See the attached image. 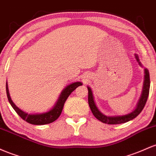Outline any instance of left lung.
I'll list each match as a JSON object with an SVG mask.
<instances>
[{
	"label": "left lung",
	"instance_id": "1",
	"mask_svg": "<svg viewBox=\"0 0 156 156\" xmlns=\"http://www.w3.org/2000/svg\"><path fill=\"white\" fill-rule=\"evenodd\" d=\"M136 59L138 61L140 66H141V62H139V57L137 55H136ZM144 87H143L142 94H141V98H140L139 103H138L137 107L136 110L133 111L132 113L129 114L125 115V116H107L103 115L100 111L98 110V108L96 106L95 102L94 100V97L91 90L89 87H87L88 89V104L90 106V110H91L94 116L103 123L108 124V125H118V124L125 123V122H129V121L133 119L136 118L138 115L144 109L145 104H146L147 100L148 99L149 92H150V73L147 69H144Z\"/></svg>",
	"mask_w": 156,
	"mask_h": 156
}]
</instances>
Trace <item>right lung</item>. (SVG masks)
Here are the masks:
<instances>
[{
    "label": "right lung",
    "mask_w": 156,
    "mask_h": 156,
    "mask_svg": "<svg viewBox=\"0 0 156 156\" xmlns=\"http://www.w3.org/2000/svg\"><path fill=\"white\" fill-rule=\"evenodd\" d=\"M80 82H76V83H73L71 85H68L66 88L62 90L61 93L60 97H59L58 101H57V104L55 106L52 108L51 111L46 113H41V114H28V113H25L20 109H19L14 104V102L11 99V97L9 96V93L8 85L7 83L6 85V94H7L8 100L9 103L11 104L12 108H14L16 113L19 115L21 118L28 123H30L31 125H47V124H50L51 122H55L58 119V117L60 116L61 113H62V108H63L64 104L66 102V99L69 97L70 94L72 93L75 89L78 86L82 85Z\"/></svg>",
    "instance_id": "add662e5"
}]
</instances>
